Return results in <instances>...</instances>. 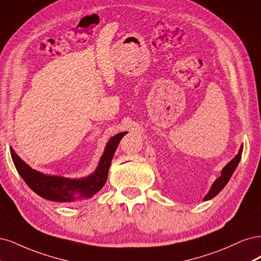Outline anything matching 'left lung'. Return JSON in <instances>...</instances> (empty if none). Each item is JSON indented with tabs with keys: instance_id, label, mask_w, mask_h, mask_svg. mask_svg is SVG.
Listing matches in <instances>:
<instances>
[{
	"instance_id": "8db88e82",
	"label": "left lung",
	"mask_w": 261,
	"mask_h": 261,
	"mask_svg": "<svg viewBox=\"0 0 261 261\" xmlns=\"http://www.w3.org/2000/svg\"><path fill=\"white\" fill-rule=\"evenodd\" d=\"M242 152H243V145L240 147L238 155L235 156L231 162H229L223 167V169L221 170V175L218 179H216V181L213 183L212 188H210L209 192L204 197V200H209V199L214 198L216 195H218V193H219L226 186V183L230 181L233 172L235 171V169H237V167L241 161Z\"/></svg>"
}]
</instances>
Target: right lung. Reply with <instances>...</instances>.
I'll use <instances>...</instances> for the list:
<instances>
[{
	"instance_id": "right-lung-1",
	"label": "right lung",
	"mask_w": 261,
	"mask_h": 261,
	"mask_svg": "<svg viewBox=\"0 0 261 261\" xmlns=\"http://www.w3.org/2000/svg\"><path fill=\"white\" fill-rule=\"evenodd\" d=\"M128 132H120L108 140L104 153L100 156L96 169L88 176L79 179L65 178L61 175L45 174L24 163L22 159L10 147L13 163L27 186L41 197L57 201V203H70L78 199L91 198L102 190L107 181L109 167L120 140Z\"/></svg>"
}]
</instances>
